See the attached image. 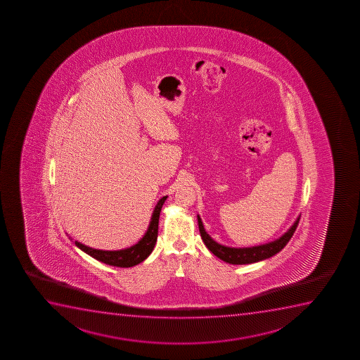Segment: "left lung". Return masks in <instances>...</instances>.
Here are the masks:
<instances>
[{"instance_id":"1","label":"left lung","mask_w":360,"mask_h":360,"mask_svg":"<svg viewBox=\"0 0 360 360\" xmlns=\"http://www.w3.org/2000/svg\"><path fill=\"white\" fill-rule=\"evenodd\" d=\"M300 218H297L292 228L289 229L288 233H284L283 236L276 240V241L270 242L266 245H257V247H250V248H230L225 245H219L217 242L213 241L210 235H208L205 229H203L202 221L198 217L199 221L200 233L202 237V241L211 250L212 253L216 257L221 259L223 262L233 264V265H242V264H252V262H260L264 259L270 258L276 253H278L279 250H283L289 240L292 238V235L295 233L297 224H299Z\"/></svg>"}]
</instances>
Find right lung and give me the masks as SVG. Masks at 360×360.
<instances>
[{
  "label": "right lung",
  "instance_id": "right-lung-1",
  "mask_svg": "<svg viewBox=\"0 0 360 360\" xmlns=\"http://www.w3.org/2000/svg\"><path fill=\"white\" fill-rule=\"evenodd\" d=\"M167 196H164L159 200V202L155 206V210L153 212L152 220L149 224L148 230L144 235L143 238L139 243L132 245L130 248L122 250H94L90 247L82 245L76 241L77 247L81 248L83 252L89 254L90 257L96 259L98 262H105L107 265L117 267H131L137 264L143 262L144 259L149 257L154 250V245L158 238V225H159V217H160L161 207L165 202Z\"/></svg>",
  "mask_w": 360,
  "mask_h": 360
}]
</instances>
